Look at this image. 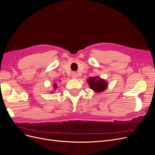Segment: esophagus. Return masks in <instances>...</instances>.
<instances>
[{
	"mask_svg": "<svg viewBox=\"0 0 155 155\" xmlns=\"http://www.w3.org/2000/svg\"><path fill=\"white\" fill-rule=\"evenodd\" d=\"M77 77H78V75H77V73H76V72H74L72 73V78L76 79V78H77Z\"/></svg>",
	"mask_w": 155,
	"mask_h": 155,
	"instance_id": "esophagus-1",
	"label": "esophagus"
}]
</instances>
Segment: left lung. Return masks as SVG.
I'll return each instance as SVG.
<instances>
[{"label": "left lung", "instance_id": "1", "mask_svg": "<svg viewBox=\"0 0 155 155\" xmlns=\"http://www.w3.org/2000/svg\"><path fill=\"white\" fill-rule=\"evenodd\" d=\"M87 82L90 88L97 93L104 91L107 87V81L98 77L89 78Z\"/></svg>", "mask_w": 155, "mask_h": 155}]
</instances>
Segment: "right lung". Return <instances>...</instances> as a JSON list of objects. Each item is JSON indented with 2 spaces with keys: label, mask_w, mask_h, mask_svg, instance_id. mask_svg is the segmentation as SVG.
<instances>
[{
  "label": "right lung",
  "mask_w": 155,
  "mask_h": 155,
  "mask_svg": "<svg viewBox=\"0 0 155 155\" xmlns=\"http://www.w3.org/2000/svg\"><path fill=\"white\" fill-rule=\"evenodd\" d=\"M57 87H58V85H57V84H56V83H55L54 84V88L55 89L56 88H57Z\"/></svg>",
  "instance_id": "obj_1"
}]
</instances>
